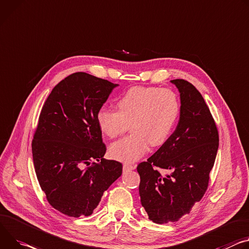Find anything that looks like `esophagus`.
<instances>
[{
	"mask_svg": "<svg viewBox=\"0 0 249 249\" xmlns=\"http://www.w3.org/2000/svg\"><path fill=\"white\" fill-rule=\"evenodd\" d=\"M135 169V166L132 165V164H129V163H125L123 165V170L124 171H132Z\"/></svg>",
	"mask_w": 249,
	"mask_h": 249,
	"instance_id": "esophagus-1",
	"label": "esophagus"
}]
</instances>
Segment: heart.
Returning <instances> with one entry per match:
<instances>
[{"label":"heart","mask_w":249,"mask_h":249,"mask_svg":"<svg viewBox=\"0 0 249 249\" xmlns=\"http://www.w3.org/2000/svg\"><path fill=\"white\" fill-rule=\"evenodd\" d=\"M116 108H100L96 119L100 131L110 139L117 138L130 124L131 134L109 149L111 157L122 162L137 161L150 144L163 145L179 114L178 99L167 88L132 87L116 101Z\"/></svg>","instance_id":"heart-1"}]
</instances>
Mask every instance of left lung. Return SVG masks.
<instances>
[{
    "label": "left lung",
    "mask_w": 249,
    "mask_h": 249,
    "mask_svg": "<svg viewBox=\"0 0 249 249\" xmlns=\"http://www.w3.org/2000/svg\"><path fill=\"white\" fill-rule=\"evenodd\" d=\"M171 82L179 92L178 123L159 150L137 167L142 207L150 220L160 224L178 221L201 199L218 149L215 122L198 90L184 79Z\"/></svg>",
    "instance_id": "obj_1"
}]
</instances>
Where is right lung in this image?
Wrapping results in <instances>:
<instances>
[{
    "instance_id": "right-lung-1",
    "label": "right lung",
    "mask_w": 249,
    "mask_h": 249,
    "mask_svg": "<svg viewBox=\"0 0 249 249\" xmlns=\"http://www.w3.org/2000/svg\"><path fill=\"white\" fill-rule=\"evenodd\" d=\"M116 86L75 72L54 86L42 106L32 143L34 166L50 205L63 214H91L122 174L121 163L103 158L106 147L96 119Z\"/></svg>"
}]
</instances>
